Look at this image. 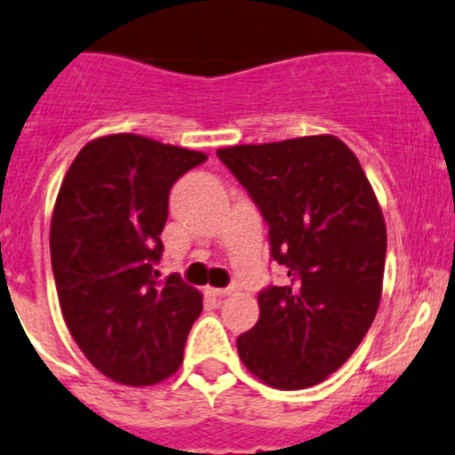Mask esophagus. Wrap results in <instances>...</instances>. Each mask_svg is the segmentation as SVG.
I'll use <instances>...</instances> for the list:
<instances>
[{
  "label": "esophagus",
  "instance_id": "1",
  "mask_svg": "<svg viewBox=\"0 0 455 455\" xmlns=\"http://www.w3.org/2000/svg\"><path fill=\"white\" fill-rule=\"evenodd\" d=\"M204 292H206L208 297H214V299H221V297L232 295V288H212V286H206V288H204Z\"/></svg>",
  "mask_w": 455,
  "mask_h": 455
}]
</instances>
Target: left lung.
I'll use <instances>...</instances> for the list:
<instances>
[{
  "instance_id": "1",
  "label": "left lung",
  "mask_w": 455,
  "mask_h": 455,
  "mask_svg": "<svg viewBox=\"0 0 455 455\" xmlns=\"http://www.w3.org/2000/svg\"><path fill=\"white\" fill-rule=\"evenodd\" d=\"M268 226L288 282L258 295L260 319L236 339L243 364L282 390L323 382L378 312L386 226L358 158L336 136L217 151Z\"/></svg>"
}]
</instances>
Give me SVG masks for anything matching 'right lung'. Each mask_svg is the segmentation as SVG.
Instances as JSON below:
<instances>
[{"label": "right lung", "mask_w": 455, "mask_h": 455, "mask_svg": "<svg viewBox=\"0 0 455 455\" xmlns=\"http://www.w3.org/2000/svg\"><path fill=\"white\" fill-rule=\"evenodd\" d=\"M208 156L136 134L80 149L52 214V268L62 316L106 378L151 386L178 371L202 292L160 280L169 190Z\"/></svg>", "instance_id": "add662e5"}]
</instances>
